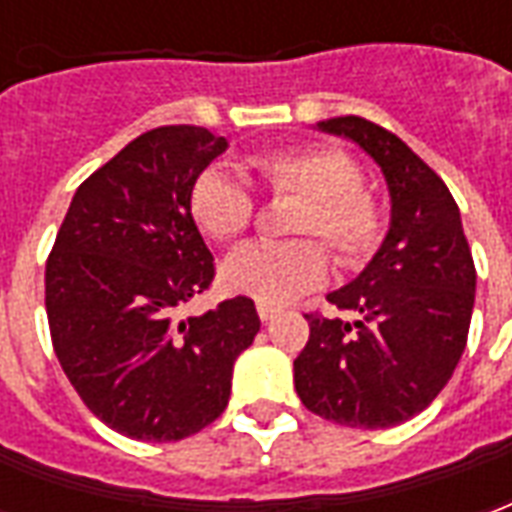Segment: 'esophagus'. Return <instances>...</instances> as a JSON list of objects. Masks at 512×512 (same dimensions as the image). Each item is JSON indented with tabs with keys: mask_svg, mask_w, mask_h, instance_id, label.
Listing matches in <instances>:
<instances>
[{
	"mask_svg": "<svg viewBox=\"0 0 512 512\" xmlns=\"http://www.w3.org/2000/svg\"><path fill=\"white\" fill-rule=\"evenodd\" d=\"M257 315H260V321L271 323L279 315V307L274 304H263V301H257Z\"/></svg>",
	"mask_w": 512,
	"mask_h": 512,
	"instance_id": "esophagus-1",
	"label": "esophagus"
}]
</instances>
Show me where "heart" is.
I'll list each match as a JSON object with an SVG mask.
<instances>
[{"mask_svg": "<svg viewBox=\"0 0 512 512\" xmlns=\"http://www.w3.org/2000/svg\"><path fill=\"white\" fill-rule=\"evenodd\" d=\"M249 169L274 194L299 197L290 216V233L318 235L345 266L362 263L381 241V208L359 183V167L343 150L326 145L282 147L252 156ZM189 213L213 241H235L252 224L255 200L241 180L213 167L191 183ZM326 277L329 255L312 238L246 244L222 266V285L230 293L274 307L321 288Z\"/></svg>", "mask_w": 512, "mask_h": 512, "instance_id": "b5f03b06", "label": "heart"}]
</instances>
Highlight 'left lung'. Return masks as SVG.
<instances>
[{
  "instance_id": "left-lung-1",
  "label": "left lung",
  "mask_w": 512,
  "mask_h": 512,
  "mask_svg": "<svg viewBox=\"0 0 512 512\" xmlns=\"http://www.w3.org/2000/svg\"><path fill=\"white\" fill-rule=\"evenodd\" d=\"M343 136L381 169L389 230L373 260L326 301L356 321H310V340L293 362L301 403L345 428H395L436 400L455 373L472 323V252L461 211L444 180L365 117L315 123Z\"/></svg>"
}]
</instances>
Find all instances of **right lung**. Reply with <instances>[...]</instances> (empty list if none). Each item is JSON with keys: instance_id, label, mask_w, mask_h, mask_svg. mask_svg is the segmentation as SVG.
<instances>
[{"instance_id": "1", "label": "right lung", "mask_w": 512, "mask_h": 512, "mask_svg": "<svg viewBox=\"0 0 512 512\" xmlns=\"http://www.w3.org/2000/svg\"><path fill=\"white\" fill-rule=\"evenodd\" d=\"M224 150L200 126L136 136L76 189L46 263L54 354L84 406L128 439L180 441L222 417L235 359L260 332L246 296L178 315L213 279L189 189Z\"/></svg>"}]
</instances>
